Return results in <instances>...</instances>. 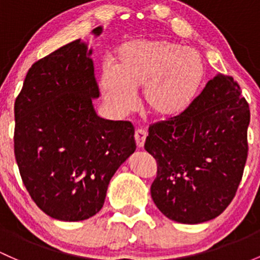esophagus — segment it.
Masks as SVG:
<instances>
[{"instance_id": "obj_1", "label": "esophagus", "mask_w": 260, "mask_h": 260, "mask_svg": "<svg viewBox=\"0 0 260 260\" xmlns=\"http://www.w3.org/2000/svg\"><path fill=\"white\" fill-rule=\"evenodd\" d=\"M134 138H135L136 146H138L139 149H141V147L144 146L145 140H146V131L142 130V129H138L135 131V135H134Z\"/></svg>"}]
</instances>
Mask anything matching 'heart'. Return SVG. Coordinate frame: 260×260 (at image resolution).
I'll return each instance as SVG.
<instances>
[{
  "label": "heart",
  "instance_id": "1",
  "mask_svg": "<svg viewBox=\"0 0 260 260\" xmlns=\"http://www.w3.org/2000/svg\"><path fill=\"white\" fill-rule=\"evenodd\" d=\"M205 78L197 51L167 40H138L116 51L114 68L104 66L98 85L108 107L124 115L142 88L141 104L156 119H170L188 107Z\"/></svg>",
  "mask_w": 260,
  "mask_h": 260
}]
</instances>
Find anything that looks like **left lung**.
Masks as SVG:
<instances>
[{"label":"left lung","mask_w":260,"mask_h":260,"mask_svg":"<svg viewBox=\"0 0 260 260\" xmlns=\"http://www.w3.org/2000/svg\"><path fill=\"white\" fill-rule=\"evenodd\" d=\"M249 120L238 83L218 74L182 113L150 125L145 150L157 164L151 197L167 218L197 224L230 206L247 162Z\"/></svg>","instance_id":"left-lung-1"}]
</instances>
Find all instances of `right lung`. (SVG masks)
<instances>
[{
	"label": "right lung",
	"mask_w": 260,
	"mask_h": 260,
	"mask_svg": "<svg viewBox=\"0 0 260 260\" xmlns=\"http://www.w3.org/2000/svg\"><path fill=\"white\" fill-rule=\"evenodd\" d=\"M90 53L77 40L33 63L15 102V157L23 185L44 213L67 222L102 209L111 177L136 149L130 121L94 111L99 86Z\"/></svg>",
	"instance_id": "obj_1"
}]
</instances>
